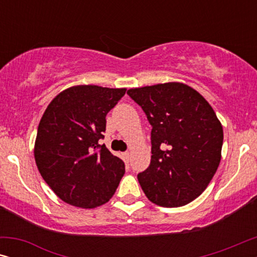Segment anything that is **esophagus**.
I'll list each match as a JSON object with an SVG mask.
<instances>
[{
	"label": "esophagus",
	"mask_w": 257,
	"mask_h": 257,
	"mask_svg": "<svg viewBox=\"0 0 257 257\" xmlns=\"http://www.w3.org/2000/svg\"><path fill=\"white\" fill-rule=\"evenodd\" d=\"M122 154H124L125 160H126V161H128V160H130V156H131V153H130V152H124Z\"/></svg>",
	"instance_id": "obj_1"
}]
</instances>
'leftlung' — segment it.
<instances>
[{
	"label": "left lung",
	"instance_id": "1",
	"mask_svg": "<svg viewBox=\"0 0 257 257\" xmlns=\"http://www.w3.org/2000/svg\"><path fill=\"white\" fill-rule=\"evenodd\" d=\"M152 126V157L138 181L150 201L181 207L205 191L219 167L223 130L205 98L182 83L131 89Z\"/></svg>",
	"mask_w": 257,
	"mask_h": 257
}]
</instances>
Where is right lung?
<instances>
[{"mask_svg": "<svg viewBox=\"0 0 257 257\" xmlns=\"http://www.w3.org/2000/svg\"><path fill=\"white\" fill-rule=\"evenodd\" d=\"M125 92L72 86L45 110L37 130L35 160L44 181L69 205L94 208L114 194L125 165L98 142L104 138L106 114Z\"/></svg>", "mask_w": 257, "mask_h": 257, "instance_id": "right-lung-1", "label": "right lung"}]
</instances>
